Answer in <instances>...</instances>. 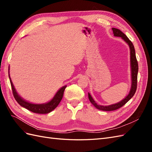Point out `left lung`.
Segmentation results:
<instances>
[{"label":"left lung","instance_id":"obj_1","mask_svg":"<svg viewBox=\"0 0 152 152\" xmlns=\"http://www.w3.org/2000/svg\"><path fill=\"white\" fill-rule=\"evenodd\" d=\"M113 33L114 36L119 37H121L125 42L129 45L130 49V59H131V87L129 93L126 97L115 104H110L108 106H103L98 104L96 103L95 101L92 98V96L89 93H88V97L91 103L93 104L94 107L98 108V110H103V111H113L116 110L118 108L122 107V106L125 104L129 100L132 98L133 96L134 95L137 89V72H138V64H137V61L136 57V53L135 49L134 48L131 41L128 39L127 37L124 34L122 31L117 28H112Z\"/></svg>","mask_w":152,"mask_h":152}]
</instances>
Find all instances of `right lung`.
Segmentation results:
<instances>
[{"instance_id": "1", "label": "right lung", "mask_w": 152, "mask_h": 152, "mask_svg": "<svg viewBox=\"0 0 152 152\" xmlns=\"http://www.w3.org/2000/svg\"><path fill=\"white\" fill-rule=\"evenodd\" d=\"M9 77H10V80L11 82L12 94L14 97H15V99L16 100V102L19 103L21 107L36 113H48L50 112H52L53 110L56 108L63 98L64 91H65V89L66 87V86H65L59 89L56 93V94L54 95L53 98L50 100V102L43 104H34L26 102V101H25L24 99H23L21 96L17 93V92L15 88V86H14L11 77L10 76V72H9Z\"/></svg>"}]
</instances>
